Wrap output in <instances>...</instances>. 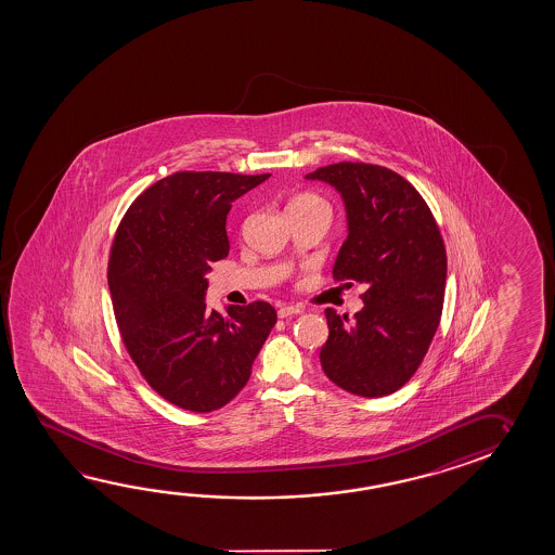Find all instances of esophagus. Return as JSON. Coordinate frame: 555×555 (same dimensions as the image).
<instances>
[{"label":"esophagus","mask_w":555,"mask_h":555,"mask_svg":"<svg viewBox=\"0 0 555 555\" xmlns=\"http://www.w3.org/2000/svg\"><path fill=\"white\" fill-rule=\"evenodd\" d=\"M301 307H293V305H285V307H280L278 310V317L280 319H289V317H295V314H301Z\"/></svg>","instance_id":"esophagus-1"}]
</instances>
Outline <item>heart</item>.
Instances as JSON below:
<instances>
[{
  "label": "heart",
  "instance_id": "1",
  "mask_svg": "<svg viewBox=\"0 0 555 555\" xmlns=\"http://www.w3.org/2000/svg\"><path fill=\"white\" fill-rule=\"evenodd\" d=\"M292 207H326V204L314 194H299V196L293 197L287 209H292Z\"/></svg>",
  "mask_w": 555,
  "mask_h": 555
}]
</instances>
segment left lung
Masks as SVG:
<instances>
[{
    "mask_svg": "<svg viewBox=\"0 0 555 555\" xmlns=\"http://www.w3.org/2000/svg\"><path fill=\"white\" fill-rule=\"evenodd\" d=\"M338 190L348 238L334 280L365 285L353 319L326 309L320 363L334 385L363 398L392 395L422 365L441 322L447 250L422 194L395 170L336 163L307 175Z\"/></svg>",
    "mask_w": 555,
    "mask_h": 555,
    "instance_id": "1",
    "label": "left lung"
}]
</instances>
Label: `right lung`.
Segmentation results:
<instances>
[{
    "label": "right lung",
    "mask_w": 555,
    "mask_h": 555,
    "mask_svg": "<svg viewBox=\"0 0 555 555\" xmlns=\"http://www.w3.org/2000/svg\"><path fill=\"white\" fill-rule=\"evenodd\" d=\"M270 175L175 172L128 207L116 229L108 287L122 341L147 385L206 414L245 388L278 320L270 302L206 309V273L229 254L231 204Z\"/></svg>",
    "instance_id": "1"
}]
</instances>
